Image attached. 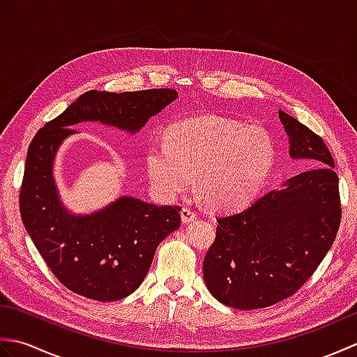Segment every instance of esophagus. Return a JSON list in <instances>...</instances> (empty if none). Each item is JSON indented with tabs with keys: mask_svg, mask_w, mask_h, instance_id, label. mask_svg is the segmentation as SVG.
<instances>
[{
	"mask_svg": "<svg viewBox=\"0 0 357 357\" xmlns=\"http://www.w3.org/2000/svg\"><path fill=\"white\" fill-rule=\"evenodd\" d=\"M198 218V215L195 213L193 210H190V208H187V207H184L183 210H181V219H183V222L184 224H187V222H192V221H195V219Z\"/></svg>",
	"mask_w": 357,
	"mask_h": 357,
	"instance_id": "esophagus-1",
	"label": "esophagus"
}]
</instances>
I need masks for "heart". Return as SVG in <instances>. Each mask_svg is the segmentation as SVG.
Returning <instances> with one entry per match:
<instances>
[{
  "instance_id": "1",
  "label": "heart",
  "mask_w": 357,
  "mask_h": 357,
  "mask_svg": "<svg viewBox=\"0 0 357 357\" xmlns=\"http://www.w3.org/2000/svg\"><path fill=\"white\" fill-rule=\"evenodd\" d=\"M165 144H151L146 169L151 187L174 199L196 181L211 208L236 210L261 193L276 161V144L262 127L202 116L178 121Z\"/></svg>"
}]
</instances>
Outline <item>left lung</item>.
I'll list each match as a JSON object with an SVG mask.
<instances>
[{
	"label": "left lung",
	"instance_id": "1",
	"mask_svg": "<svg viewBox=\"0 0 357 357\" xmlns=\"http://www.w3.org/2000/svg\"><path fill=\"white\" fill-rule=\"evenodd\" d=\"M279 118L288 135V153L314 169L216 219L204 280L227 307L256 310L290 298L319 267L339 230V179L330 150L288 113L279 110Z\"/></svg>",
	"mask_w": 357,
	"mask_h": 357
}]
</instances>
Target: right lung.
<instances>
[{"instance_id": "1", "label": "right lung", "mask_w": 357, "mask_h": 357, "mask_svg": "<svg viewBox=\"0 0 357 357\" xmlns=\"http://www.w3.org/2000/svg\"><path fill=\"white\" fill-rule=\"evenodd\" d=\"M178 98L173 89L82 93L38 130L27 150L20 210L29 236L53 275L84 298L112 302L132 294L146 278L158 245L179 229V207L119 196L89 215H75L59 196L53 164L72 126L101 123L130 135Z\"/></svg>"}]
</instances>
